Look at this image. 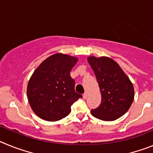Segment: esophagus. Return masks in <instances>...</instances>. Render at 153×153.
I'll use <instances>...</instances> for the list:
<instances>
[{"label":"esophagus","instance_id":"obj_1","mask_svg":"<svg viewBox=\"0 0 153 153\" xmlns=\"http://www.w3.org/2000/svg\"><path fill=\"white\" fill-rule=\"evenodd\" d=\"M83 97L84 99H87V97H88V94H87V93H83Z\"/></svg>","mask_w":153,"mask_h":153}]
</instances>
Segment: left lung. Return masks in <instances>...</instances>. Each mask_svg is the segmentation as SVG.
Wrapping results in <instances>:
<instances>
[{
	"label": "left lung",
	"instance_id": "8db88e82",
	"mask_svg": "<svg viewBox=\"0 0 153 153\" xmlns=\"http://www.w3.org/2000/svg\"><path fill=\"white\" fill-rule=\"evenodd\" d=\"M101 92V103L91 114L103 121H113L123 116L134 100V87L117 62L108 56L87 57Z\"/></svg>",
	"mask_w": 153,
	"mask_h": 153
}]
</instances>
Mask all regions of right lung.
<instances>
[{
    "mask_svg": "<svg viewBox=\"0 0 153 153\" xmlns=\"http://www.w3.org/2000/svg\"><path fill=\"white\" fill-rule=\"evenodd\" d=\"M78 58L62 53L48 56L33 71L27 96L33 113L42 120L55 122L67 117L71 105L81 94L74 90L70 71Z\"/></svg>",
    "mask_w": 153,
    "mask_h": 153,
    "instance_id": "add662e5",
    "label": "right lung"
}]
</instances>
